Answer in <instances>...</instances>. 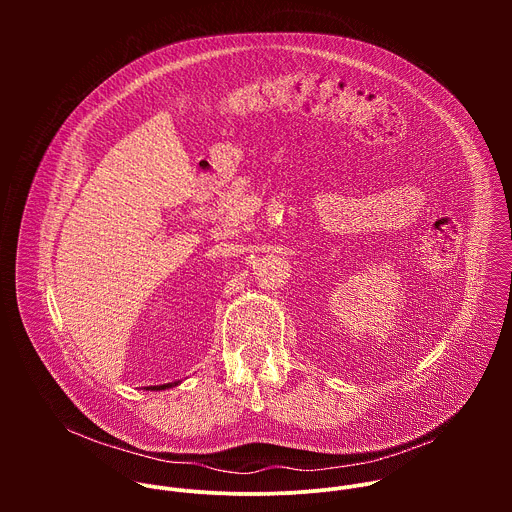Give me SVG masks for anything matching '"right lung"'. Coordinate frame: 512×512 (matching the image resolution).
<instances>
[{"label":"right lung","mask_w":512,"mask_h":512,"mask_svg":"<svg viewBox=\"0 0 512 512\" xmlns=\"http://www.w3.org/2000/svg\"><path fill=\"white\" fill-rule=\"evenodd\" d=\"M174 385H178V383H168V385H160V387H148V391L152 389V391H162V389H170V387H174Z\"/></svg>","instance_id":"obj_1"}]
</instances>
